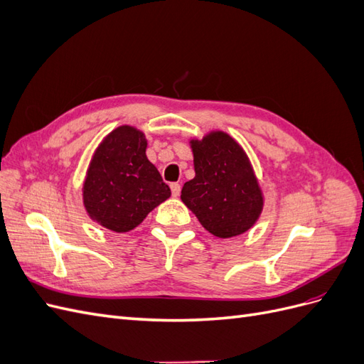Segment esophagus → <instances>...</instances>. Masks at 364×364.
Returning <instances> with one entry per match:
<instances>
[{"mask_svg": "<svg viewBox=\"0 0 364 364\" xmlns=\"http://www.w3.org/2000/svg\"><path fill=\"white\" fill-rule=\"evenodd\" d=\"M170 188H171V194L174 197H178L181 194V183L173 182V183H170Z\"/></svg>", "mask_w": 364, "mask_h": 364, "instance_id": "esophagus-1", "label": "esophagus"}]
</instances>
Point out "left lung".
Wrapping results in <instances>:
<instances>
[{"label": "left lung", "instance_id": "left-lung-1", "mask_svg": "<svg viewBox=\"0 0 364 364\" xmlns=\"http://www.w3.org/2000/svg\"><path fill=\"white\" fill-rule=\"evenodd\" d=\"M194 179L181 199L202 226L218 238L246 232L262 211V194L246 153L225 132L193 139Z\"/></svg>", "mask_w": 364, "mask_h": 364}]
</instances>
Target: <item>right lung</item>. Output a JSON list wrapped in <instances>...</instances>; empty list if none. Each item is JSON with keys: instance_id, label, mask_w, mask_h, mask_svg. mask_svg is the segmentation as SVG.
Here are the masks:
<instances>
[{"instance_id": "1", "label": "right lung", "mask_w": 364, "mask_h": 364, "mask_svg": "<svg viewBox=\"0 0 364 364\" xmlns=\"http://www.w3.org/2000/svg\"><path fill=\"white\" fill-rule=\"evenodd\" d=\"M142 132L121 126L95 150L83 185L87 214L114 232H129L171 196L147 156Z\"/></svg>"}]
</instances>
